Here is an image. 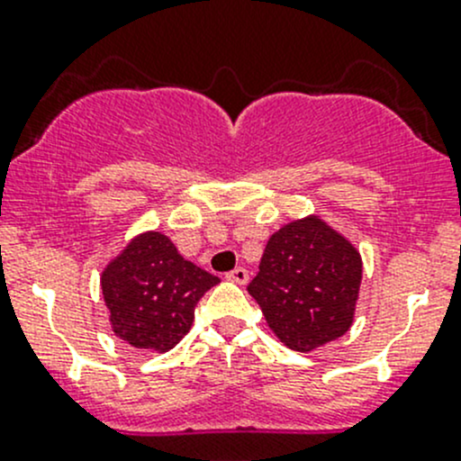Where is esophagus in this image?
Instances as JSON below:
<instances>
[{"label": "esophagus", "instance_id": "1", "mask_svg": "<svg viewBox=\"0 0 461 461\" xmlns=\"http://www.w3.org/2000/svg\"><path fill=\"white\" fill-rule=\"evenodd\" d=\"M227 281H234V283H239V285H245V283L249 281L248 269H245V267L231 269V272H227Z\"/></svg>", "mask_w": 461, "mask_h": 461}]
</instances>
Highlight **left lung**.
<instances>
[{
    "mask_svg": "<svg viewBox=\"0 0 461 461\" xmlns=\"http://www.w3.org/2000/svg\"><path fill=\"white\" fill-rule=\"evenodd\" d=\"M359 285V252L312 216L272 234L248 292L287 348L310 352L350 330Z\"/></svg>",
    "mask_w": 461,
    "mask_h": 461,
    "instance_id": "left-lung-1",
    "label": "left lung"
}]
</instances>
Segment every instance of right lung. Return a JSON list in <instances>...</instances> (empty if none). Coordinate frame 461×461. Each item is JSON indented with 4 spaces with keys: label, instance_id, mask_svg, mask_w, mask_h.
Wrapping results in <instances>:
<instances>
[{
    "label": "right lung",
    "instance_id": "right-lung-1",
    "mask_svg": "<svg viewBox=\"0 0 461 461\" xmlns=\"http://www.w3.org/2000/svg\"><path fill=\"white\" fill-rule=\"evenodd\" d=\"M113 332L140 350L167 352L189 332L194 310L221 278L185 260L160 231H147L102 272Z\"/></svg>",
    "mask_w": 461,
    "mask_h": 461
}]
</instances>
